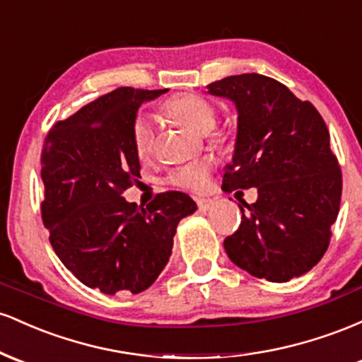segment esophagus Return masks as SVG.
I'll return each mask as SVG.
<instances>
[{
	"instance_id": "esophagus-1",
	"label": "esophagus",
	"mask_w": 362,
	"mask_h": 362,
	"mask_svg": "<svg viewBox=\"0 0 362 362\" xmlns=\"http://www.w3.org/2000/svg\"><path fill=\"white\" fill-rule=\"evenodd\" d=\"M197 206L201 213H207V211L214 207V201H211V199H197Z\"/></svg>"
}]
</instances>
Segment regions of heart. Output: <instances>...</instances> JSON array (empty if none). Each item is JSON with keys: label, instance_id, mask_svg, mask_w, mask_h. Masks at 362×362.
<instances>
[{"label": "heart", "instance_id": "heart-1", "mask_svg": "<svg viewBox=\"0 0 362 362\" xmlns=\"http://www.w3.org/2000/svg\"><path fill=\"white\" fill-rule=\"evenodd\" d=\"M165 112L182 126L189 127L197 134H207L216 126V110L206 98L194 93L177 95L165 103ZM132 144L139 158L148 156L155 146V122L149 117H139L132 126ZM213 161L202 160L190 161L168 173L167 180L180 189L201 192L209 182Z\"/></svg>", "mask_w": 362, "mask_h": 362}]
</instances>
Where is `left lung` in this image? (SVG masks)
Listing matches in <instances>:
<instances>
[{
	"label": "left lung",
	"mask_w": 362,
	"mask_h": 362,
	"mask_svg": "<svg viewBox=\"0 0 362 362\" xmlns=\"http://www.w3.org/2000/svg\"><path fill=\"white\" fill-rule=\"evenodd\" d=\"M207 93L235 103L236 141L223 189L255 187L242 201V224L224 240L240 269L259 279L288 282L327 252L342 195V173L322 115L288 86L257 73L207 85Z\"/></svg>",
	"instance_id": "left-lung-1"
}]
</instances>
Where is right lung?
<instances>
[{
    "label": "right lung",
    "instance_id": "right-lung-1",
    "mask_svg": "<svg viewBox=\"0 0 362 362\" xmlns=\"http://www.w3.org/2000/svg\"><path fill=\"white\" fill-rule=\"evenodd\" d=\"M168 90L122 86L61 120L42 151V221L66 269L103 294H138L172 255L177 226L197 204L184 192L158 194L146 207L124 190L139 175L132 144L138 109Z\"/></svg>",
    "mask_w": 362,
    "mask_h": 362
}]
</instances>
